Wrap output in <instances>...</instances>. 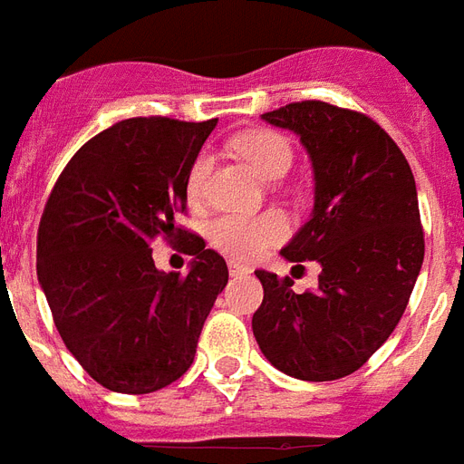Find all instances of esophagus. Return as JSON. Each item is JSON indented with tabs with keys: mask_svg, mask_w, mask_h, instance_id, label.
<instances>
[{
	"mask_svg": "<svg viewBox=\"0 0 464 464\" xmlns=\"http://www.w3.org/2000/svg\"><path fill=\"white\" fill-rule=\"evenodd\" d=\"M228 272H231V277H246V275H250V267H246V265H238V263H231L228 265Z\"/></svg>",
	"mask_w": 464,
	"mask_h": 464,
	"instance_id": "obj_1",
	"label": "esophagus"
}]
</instances>
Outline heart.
Wrapping results in <instances>:
<instances>
[{
    "label": "heart",
    "instance_id": "1",
    "mask_svg": "<svg viewBox=\"0 0 464 464\" xmlns=\"http://www.w3.org/2000/svg\"><path fill=\"white\" fill-rule=\"evenodd\" d=\"M231 148L243 160L263 177H279L292 162V146L277 130H247L233 138ZM208 169V158L199 155L189 169L187 192L189 197H199L204 177ZM287 236V221L277 211L263 214H224L208 224V240L231 260H256L265 250Z\"/></svg>",
    "mask_w": 464,
    "mask_h": 464
}]
</instances>
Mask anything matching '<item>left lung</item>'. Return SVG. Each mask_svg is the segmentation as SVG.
<instances>
[{"mask_svg":"<svg viewBox=\"0 0 464 464\" xmlns=\"http://www.w3.org/2000/svg\"><path fill=\"white\" fill-rule=\"evenodd\" d=\"M295 130L314 168V211L282 247L289 263L316 260V289L257 270L265 296L253 334L279 372L341 380L365 365L404 314L423 265V228L411 168L380 123L326 102L263 114Z\"/></svg>","mask_w":464,"mask_h":464,"instance_id":"left-lung-1","label":"left lung"}]
</instances>
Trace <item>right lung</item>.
<instances>
[{
    "instance_id": "1",
    "label": "right lung",
    "mask_w": 464,
    "mask_h": 464,
    "mask_svg": "<svg viewBox=\"0 0 464 464\" xmlns=\"http://www.w3.org/2000/svg\"><path fill=\"white\" fill-rule=\"evenodd\" d=\"M217 119L140 116L87 140L60 172L38 226V282L65 348L102 387L150 394L189 370L228 267L177 228L187 179ZM155 237L183 240L187 276L160 273Z\"/></svg>"
}]
</instances>
